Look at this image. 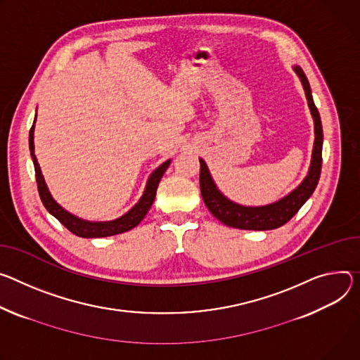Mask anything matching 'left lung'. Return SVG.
Returning <instances> with one entry per match:
<instances>
[{
  "label": "left lung",
  "instance_id": "8db88e82",
  "mask_svg": "<svg viewBox=\"0 0 360 360\" xmlns=\"http://www.w3.org/2000/svg\"><path fill=\"white\" fill-rule=\"evenodd\" d=\"M292 70L297 73L300 77V82L303 84L307 103L314 120V146L311 153V163L309 172L303 182L292 189L284 198L278 200L277 202L263 205V207H244L237 202H233L224 197L222 192L217 188L207 163L204 159H200L201 169H200V188L202 200L207 205V208L211 211V214L219 219L222 224L240 228V230H254V231H267L274 230L288 222L297 211L303 207V204L311 197L314 192L320 172H321V146H323V129H321V120L319 110L313 102V96L310 90L309 80L302 70V68L294 66Z\"/></svg>",
  "mask_w": 360,
  "mask_h": 360
}]
</instances>
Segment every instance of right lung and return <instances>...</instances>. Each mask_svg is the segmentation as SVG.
<instances>
[{"mask_svg":"<svg viewBox=\"0 0 360 360\" xmlns=\"http://www.w3.org/2000/svg\"><path fill=\"white\" fill-rule=\"evenodd\" d=\"M34 124H36V117L34 122H32V126L30 129V152H31V158H32V163H34V169H36V179H37V188H39V193L43 205L46 207V210L56 217L64 226L68 228L70 233H73L77 237L82 238H102V237H110V236H116V234H122L126 233L129 230L135 228L148 214L149 208L153 204L155 195H156V189L159 185L160 178L165 174V171L168 169L171 159H168L167 162H163L159 168H156L152 175L148 179L146 188L143 191V195L141 197L139 202L132 208L129 210L124 215H122L120 218H116L113 221H103V222H93V221H86L82 218H77L76 215L68 212L63 207H60L51 197V193L46 185L44 176L41 174L40 165L37 162V158L34 155Z\"/></svg>","mask_w":360,"mask_h":360,"instance_id":"obj_1","label":"right lung"}]
</instances>
